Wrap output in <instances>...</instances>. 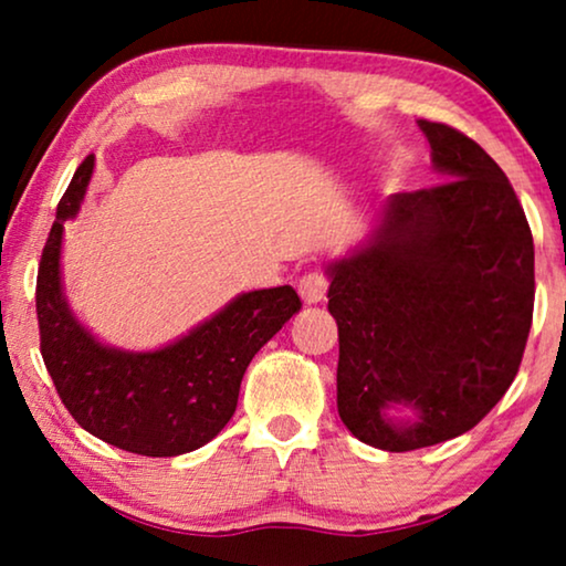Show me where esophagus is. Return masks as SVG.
I'll return each instance as SVG.
<instances>
[{
  "instance_id": "34e87169",
  "label": "esophagus",
  "mask_w": 566,
  "mask_h": 566,
  "mask_svg": "<svg viewBox=\"0 0 566 566\" xmlns=\"http://www.w3.org/2000/svg\"><path fill=\"white\" fill-rule=\"evenodd\" d=\"M327 289H329V281L322 270H312V273L301 275L298 281V296L304 298L306 304H319V301H324V296H327Z\"/></svg>"
}]
</instances>
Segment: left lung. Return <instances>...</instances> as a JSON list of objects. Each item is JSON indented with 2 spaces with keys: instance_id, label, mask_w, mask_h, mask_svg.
<instances>
[{
  "instance_id": "left-lung-1",
  "label": "left lung",
  "mask_w": 566,
  "mask_h": 566,
  "mask_svg": "<svg viewBox=\"0 0 566 566\" xmlns=\"http://www.w3.org/2000/svg\"><path fill=\"white\" fill-rule=\"evenodd\" d=\"M417 126L446 182L391 196L368 242L327 265L339 420L391 453L459 438L505 397L536 296L531 227L497 161L446 123Z\"/></svg>"
}]
</instances>
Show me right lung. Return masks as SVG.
Masks as SVG:
<instances>
[{
    "mask_svg": "<svg viewBox=\"0 0 566 566\" xmlns=\"http://www.w3.org/2000/svg\"><path fill=\"white\" fill-rule=\"evenodd\" d=\"M95 157L76 167L38 268L41 355L69 415L92 436L138 455L206 446L237 409L244 370L301 308L291 285L250 291L172 345L149 353L107 347L76 322L61 291L64 223L80 213Z\"/></svg>",
    "mask_w": 566,
    "mask_h": 566,
    "instance_id": "1",
    "label": "right lung"
}]
</instances>
